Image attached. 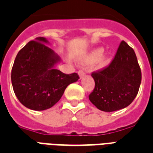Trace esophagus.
<instances>
[{"label":"esophagus","instance_id":"34e87169","mask_svg":"<svg viewBox=\"0 0 153 153\" xmlns=\"http://www.w3.org/2000/svg\"><path fill=\"white\" fill-rule=\"evenodd\" d=\"M79 77H80V78H82V77H83L84 75L86 74V72L84 71L83 70H79Z\"/></svg>","mask_w":153,"mask_h":153}]
</instances>
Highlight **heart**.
I'll return each mask as SVG.
<instances>
[{"label":"heart","mask_w":153,"mask_h":153,"mask_svg":"<svg viewBox=\"0 0 153 153\" xmlns=\"http://www.w3.org/2000/svg\"><path fill=\"white\" fill-rule=\"evenodd\" d=\"M103 52H104V50L102 48L95 49V50H94V51H92L86 59H85L84 62H88V63H92V62H97V61H98L100 58L102 57V55H103ZM107 62H108V60H107L106 59H102V58L100 60V64L103 66V65L106 64Z\"/></svg>","instance_id":"1"}]
</instances>
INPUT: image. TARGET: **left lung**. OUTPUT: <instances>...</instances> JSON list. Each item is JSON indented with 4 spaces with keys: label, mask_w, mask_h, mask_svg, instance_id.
Segmentation results:
<instances>
[{
    "label": "left lung",
    "mask_w": 153,
    "mask_h": 153,
    "mask_svg": "<svg viewBox=\"0 0 153 153\" xmlns=\"http://www.w3.org/2000/svg\"><path fill=\"white\" fill-rule=\"evenodd\" d=\"M95 82L89 99L98 109L113 112L126 108L137 95L141 71L133 49L122 40L109 66L91 74Z\"/></svg>",
    "instance_id": "8db88e82"
}]
</instances>
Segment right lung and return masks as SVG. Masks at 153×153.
<instances>
[{
  "label": "right lung",
  "instance_id": "right-lung-1",
  "mask_svg": "<svg viewBox=\"0 0 153 153\" xmlns=\"http://www.w3.org/2000/svg\"><path fill=\"white\" fill-rule=\"evenodd\" d=\"M37 37L20 49L12 68L11 80L18 100L32 110H44L60 100L69 84L78 81L77 73L64 74L54 68L59 57Z\"/></svg>",
  "mask_w": 153,
  "mask_h": 153
}]
</instances>
